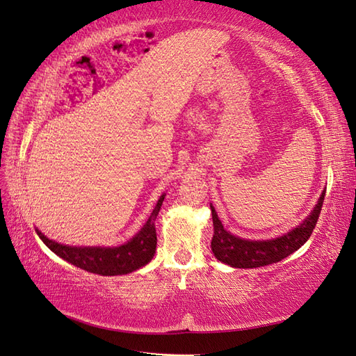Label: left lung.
I'll return each mask as SVG.
<instances>
[{"instance_id":"obj_1","label":"left lung","mask_w":356,"mask_h":356,"mask_svg":"<svg viewBox=\"0 0 356 356\" xmlns=\"http://www.w3.org/2000/svg\"><path fill=\"white\" fill-rule=\"evenodd\" d=\"M324 194H326V191H323L311 216L298 228L284 234L283 237L266 241H251L232 236V234L223 228L222 222L218 220L216 209L211 205L214 225V236L213 240H211V249H213L216 259L229 264L232 268H260L266 266V264L282 261L287 255H291L303 246L309 237L312 236V231L315 229V225L318 222L321 213Z\"/></svg>"}]
</instances>
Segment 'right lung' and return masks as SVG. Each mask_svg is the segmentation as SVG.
Listing matches in <instances>:
<instances>
[{
    "label": "right lung",
    "mask_w": 356,
    "mask_h": 356,
    "mask_svg": "<svg viewBox=\"0 0 356 356\" xmlns=\"http://www.w3.org/2000/svg\"><path fill=\"white\" fill-rule=\"evenodd\" d=\"M165 195L159 199L156 208L151 213L143 228L128 241V243L118 248H76L65 246L56 241L49 240L41 231L38 236L44 241L45 246L61 257L65 261L74 264L76 268L99 275H122L139 269L153 259L156 252L157 237L154 220L161 211Z\"/></svg>",
    "instance_id": "1"
}]
</instances>
